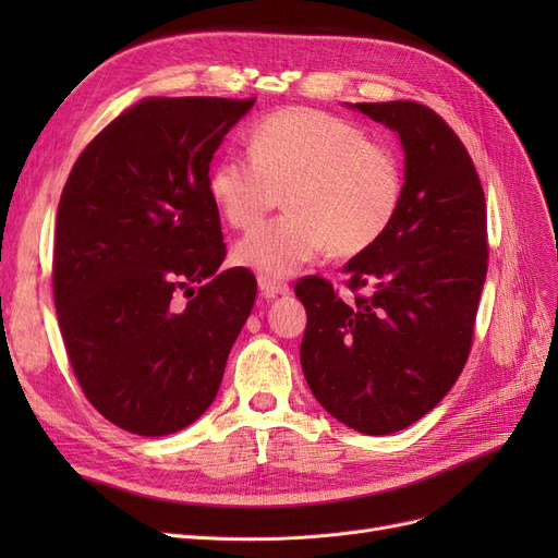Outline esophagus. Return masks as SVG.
<instances>
[{
  "mask_svg": "<svg viewBox=\"0 0 558 558\" xmlns=\"http://www.w3.org/2000/svg\"><path fill=\"white\" fill-rule=\"evenodd\" d=\"M258 286H260V293H263L265 298L289 295V293H291L289 283L281 281V279H272V277H258Z\"/></svg>",
  "mask_w": 558,
  "mask_h": 558,
  "instance_id": "esophagus-1",
  "label": "esophagus"
}]
</instances>
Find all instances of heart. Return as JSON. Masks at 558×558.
Instances as JSON below:
<instances>
[{
  "label": "heart",
  "instance_id": "b5f03b06",
  "mask_svg": "<svg viewBox=\"0 0 558 558\" xmlns=\"http://www.w3.org/2000/svg\"><path fill=\"white\" fill-rule=\"evenodd\" d=\"M251 154L228 150L209 170V195L226 221L248 230L286 211L234 246V260L281 279L328 248L351 258L393 226L404 195L396 150L332 113L293 107L265 116L248 132Z\"/></svg>",
  "mask_w": 558,
  "mask_h": 558
}]
</instances>
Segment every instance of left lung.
<instances>
[{"label": "left lung", "instance_id": "1", "mask_svg": "<svg viewBox=\"0 0 558 558\" xmlns=\"http://www.w3.org/2000/svg\"><path fill=\"white\" fill-rule=\"evenodd\" d=\"M400 134L404 195L384 238L344 267L353 302L324 277L295 295L314 398L344 426L388 435L428 414L463 373L488 267L486 199L475 162L442 116L396 102L353 105ZM371 286V295L357 291Z\"/></svg>", "mask_w": 558, "mask_h": 558}]
</instances>
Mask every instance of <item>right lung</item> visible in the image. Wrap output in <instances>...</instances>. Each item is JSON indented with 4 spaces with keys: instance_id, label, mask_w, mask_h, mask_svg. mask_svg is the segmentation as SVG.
Returning a JSON list of instances; mask_svg holds the SVG:
<instances>
[{
    "instance_id": "1",
    "label": "right lung",
    "mask_w": 558,
    "mask_h": 558,
    "mask_svg": "<svg viewBox=\"0 0 558 558\" xmlns=\"http://www.w3.org/2000/svg\"><path fill=\"white\" fill-rule=\"evenodd\" d=\"M256 97H144L81 150L56 221L53 298L74 377L113 426H191L256 300L226 260L209 165ZM183 290L181 308L173 295Z\"/></svg>"
}]
</instances>
